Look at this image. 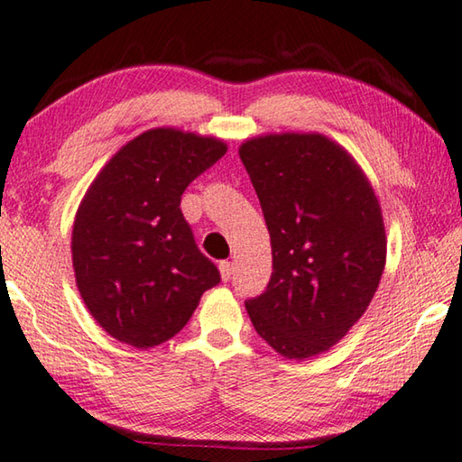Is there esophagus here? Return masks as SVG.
Here are the masks:
<instances>
[{
	"label": "esophagus",
	"instance_id": "1",
	"mask_svg": "<svg viewBox=\"0 0 462 462\" xmlns=\"http://www.w3.org/2000/svg\"><path fill=\"white\" fill-rule=\"evenodd\" d=\"M220 275H222V281L224 283H228V281L232 279V275H234V267H232V263H228V261H222L220 263Z\"/></svg>",
	"mask_w": 462,
	"mask_h": 462
}]
</instances>
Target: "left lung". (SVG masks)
I'll list each match as a JSON object with an SVG mask.
<instances>
[{
    "instance_id": "8db88e82",
    "label": "left lung",
    "mask_w": 462,
    "mask_h": 462,
    "mask_svg": "<svg viewBox=\"0 0 462 462\" xmlns=\"http://www.w3.org/2000/svg\"><path fill=\"white\" fill-rule=\"evenodd\" d=\"M271 234L273 273L246 301L254 330L281 356H316L348 334L385 269L387 238L369 179L318 132L250 138L238 148Z\"/></svg>"
}]
</instances>
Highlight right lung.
Segmentation results:
<instances>
[{"instance_id": "add662e5", "label": "right lung", "mask_w": 462, "mask_h": 462, "mask_svg": "<svg viewBox=\"0 0 462 462\" xmlns=\"http://www.w3.org/2000/svg\"><path fill=\"white\" fill-rule=\"evenodd\" d=\"M228 151L214 136L152 128L124 144L77 209L75 281L96 322L124 344L151 348L189 322L220 283L181 214V195Z\"/></svg>"}]
</instances>
